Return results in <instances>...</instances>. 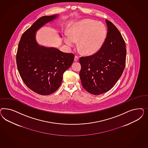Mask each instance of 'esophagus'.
I'll use <instances>...</instances> for the list:
<instances>
[{
    "label": "esophagus",
    "instance_id": "obj_1",
    "mask_svg": "<svg viewBox=\"0 0 148 148\" xmlns=\"http://www.w3.org/2000/svg\"><path fill=\"white\" fill-rule=\"evenodd\" d=\"M79 57L78 56H77V55H75V58H74V61H77L79 60Z\"/></svg>",
    "mask_w": 148,
    "mask_h": 148
}]
</instances>
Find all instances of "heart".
I'll list each match as a JSON object with an SVG mask.
<instances>
[{
	"instance_id": "heart-1",
	"label": "heart",
	"mask_w": 148,
	"mask_h": 148,
	"mask_svg": "<svg viewBox=\"0 0 148 148\" xmlns=\"http://www.w3.org/2000/svg\"><path fill=\"white\" fill-rule=\"evenodd\" d=\"M106 29L101 23L85 20L73 27L70 36L65 38L66 44L72 47L74 42H78V48L82 53L92 55L101 48L106 39Z\"/></svg>"
}]
</instances>
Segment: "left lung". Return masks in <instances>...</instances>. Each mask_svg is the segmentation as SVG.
Here are the masks:
<instances>
[{"mask_svg": "<svg viewBox=\"0 0 148 148\" xmlns=\"http://www.w3.org/2000/svg\"><path fill=\"white\" fill-rule=\"evenodd\" d=\"M105 21L107 36L101 48L92 55L79 59L82 85L94 95L103 94L111 90L125 67V41L116 27L108 19Z\"/></svg>", "mask_w": 148, "mask_h": 148, "instance_id": "left-lung-1", "label": "left lung"}]
</instances>
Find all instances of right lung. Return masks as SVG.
Listing matches in <instances>:
<instances>
[{"instance_id":"right-lung-1","label":"right lung","mask_w":148,"mask_h":148,"mask_svg":"<svg viewBox=\"0 0 148 148\" xmlns=\"http://www.w3.org/2000/svg\"><path fill=\"white\" fill-rule=\"evenodd\" d=\"M56 17L38 18L23 34L18 44L16 63L19 75L29 88L40 95H49L58 89L64 72L71 66L75 56L36 43L35 32Z\"/></svg>"}]
</instances>
